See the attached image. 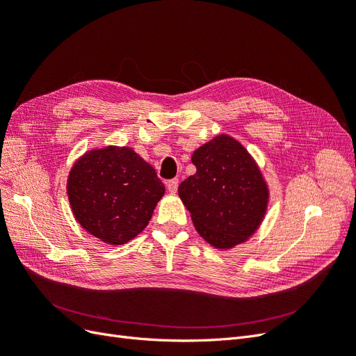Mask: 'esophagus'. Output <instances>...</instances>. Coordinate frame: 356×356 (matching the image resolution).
Instances as JSON below:
<instances>
[{
    "label": "esophagus",
    "instance_id": "34e87169",
    "mask_svg": "<svg viewBox=\"0 0 356 356\" xmlns=\"http://www.w3.org/2000/svg\"><path fill=\"white\" fill-rule=\"evenodd\" d=\"M179 188V179H171L167 181V189L170 193H176Z\"/></svg>",
    "mask_w": 356,
    "mask_h": 356
}]
</instances>
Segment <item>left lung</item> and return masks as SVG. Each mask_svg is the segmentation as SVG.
<instances>
[{
    "instance_id": "left-lung-1",
    "label": "left lung",
    "mask_w": 356,
    "mask_h": 356,
    "mask_svg": "<svg viewBox=\"0 0 356 356\" xmlns=\"http://www.w3.org/2000/svg\"><path fill=\"white\" fill-rule=\"evenodd\" d=\"M197 173L180 183L179 197L198 234L229 250L253 235L268 210L269 189L247 149L227 134L216 136L192 155Z\"/></svg>"
}]
</instances>
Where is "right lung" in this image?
I'll return each instance as SVG.
<instances>
[{"label":"right lung","instance_id":"add662e5","mask_svg":"<svg viewBox=\"0 0 356 356\" xmlns=\"http://www.w3.org/2000/svg\"><path fill=\"white\" fill-rule=\"evenodd\" d=\"M76 222L109 245H122L147 226L165 188L155 168L127 146L91 149L67 176Z\"/></svg>","mask_w":356,"mask_h":356}]
</instances>
